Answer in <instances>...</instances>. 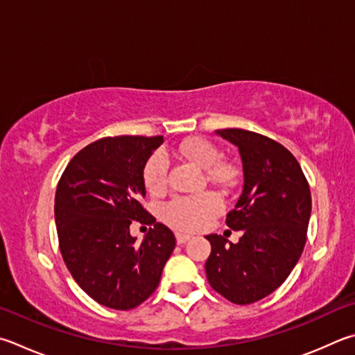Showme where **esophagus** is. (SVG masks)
Masks as SVG:
<instances>
[{
    "label": "esophagus",
    "mask_w": 355,
    "mask_h": 355,
    "mask_svg": "<svg viewBox=\"0 0 355 355\" xmlns=\"http://www.w3.org/2000/svg\"><path fill=\"white\" fill-rule=\"evenodd\" d=\"M175 237H177V243H180V245H183L191 239V236L186 234V233H177Z\"/></svg>",
    "instance_id": "1"
}]
</instances>
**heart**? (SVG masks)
<instances>
[{"mask_svg":"<svg viewBox=\"0 0 355 355\" xmlns=\"http://www.w3.org/2000/svg\"><path fill=\"white\" fill-rule=\"evenodd\" d=\"M180 153L192 163L209 169L208 175L212 182L227 184L230 182L231 171L228 166L216 164L220 159V152L209 141L202 138L188 139L178 147ZM167 166L169 161L164 152H157L144 166V184L150 192H159L166 184ZM222 209V200L214 192H202L191 197H175L164 205L163 217L173 228L194 231L206 227L212 217H216Z\"/></svg>","mask_w":355,"mask_h":355,"instance_id":"heart-1","label":"heart"}]
</instances>
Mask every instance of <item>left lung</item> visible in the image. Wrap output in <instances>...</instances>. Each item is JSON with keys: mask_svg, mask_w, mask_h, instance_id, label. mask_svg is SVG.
Segmentation results:
<instances>
[{"mask_svg": "<svg viewBox=\"0 0 355 355\" xmlns=\"http://www.w3.org/2000/svg\"><path fill=\"white\" fill-rule=\"evenodd\" d=\"M217 137L237 147L243 186L227 225L242 231L237 243L209 234L206 278L234 304H251L275 292L292 272L306 243L311 189L296 158L284 146L243 128Z\"/></svg>", "mask_w": 355, "mask_h": 355, "instance_id": "left-lung-1", "label": "left lung"}]
</instances>
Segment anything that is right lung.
<instances>
[{
    "label": "right lung",
    "mask_w": 355,
    "mask_h": 355,
    "mask_svg": "<svg viewBox=\"0 0 355 355\" xmlns=\"http://www.w3.org/2000/svg\"><path fill=\"white\" fill-rule=\"evenodd\" d=\"M163 137H114L88 144L69 161L55 192L60 251L77 284L99 304L128 311L155 292L175 236L141 202L144 166ZM132 220L153 224L139 245Z\"/></svg>",
    "instance_id": "obj_1"
}]
</instances>
